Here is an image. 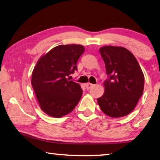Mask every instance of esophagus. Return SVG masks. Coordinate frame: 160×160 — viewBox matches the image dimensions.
Instances as JSON below:
<instances>
[{
	"instance_id": "1",
	"label": "esophagus",
	"mask_w": 160,
	"mask_h": 160,
	"mask_svg": "<svg viewBox=\"0 0 160 160\" xmlns=\"http://www.w3.org/2000/svg\"><path fill=\"white\" fill-rule=\"evenodd\" d=\"M85 86H86V88L88 90H89L92 87L94 86V84H92V83H87V84L85 85Z\"/></svg>"
}]
</instances>
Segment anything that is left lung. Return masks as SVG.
<instances>
[{"label": "left lung", "instance_id": "left-lung-1", "mask_svg": "<svg viewBox=\"0 0 160 160\" xmlns=\"http://www.w3.org/2000/svg\"><path fill=\"white\" fill-rule=\"evenodd\" d=\"M99 52L108 78L103 82L105 92L98 103L107 116L123 117L135 108L142 95L144 74L136 57L124 47L104 46Z\"/></svg>", "mask_w": 160, "mask_h": 160}]
</instances>
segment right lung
<instances>
[{
	"instance_id": "obj_1",
	"label": "right lung",
	"mask_w": 160,
	"mask_h": 160,
	"mask_svg": "<svg viewBox=\"0 0 160 160\" xmlns=\"http://www.w3.org/2000/svg\"><path fill=\"white\" fill-rule=\"evenodd\" d=\"M85 47L62 44L43 54L32 75V85L40 108L52 117L61 118L72 112L82 97L79 83L68 77L78 69L77 62Z\"/></svg>"
}]
</instances>
